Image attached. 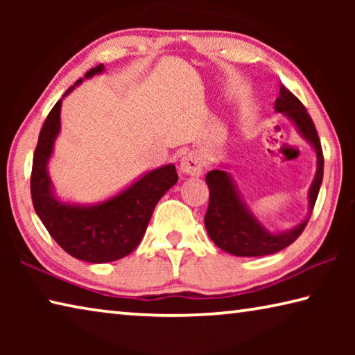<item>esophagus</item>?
Returning a JSON list of instances; mask_svg holds the SVG:
<instances>
[{"instance_id": "esophagus-1", "label": "esophagus", "mask_w": 355, "mask_h": 355, "mask_svg": "<svg viewBox=\"0 0 355 355\" xmlns=\"http://www.w3.org/2000/svg\"><path fill=\"white\" fill-rule=\"evenodd\" d=\"M180 169L188 173V175H200L203 171V159L199 153L191 152L184 155L182 161H180Z\"/></svg>"}]
</instances>
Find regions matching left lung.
<instances>
[{
    "label": "left lung",
    "mask_w": 355,
    "mask_h": 355,
    "mask_svg": "<svg viewBox=\"0 0 355 355\" xmlns=\"http://www.w3.org/2000/svg\"><path fill=\"white\" fill-rule=\"evenodd\" d=\"M275 111L285 112L296 123L305 139L310 141L316 150L318 171L309 194L310 214L302 224L291 228V230L279 233V235L269 233L258 224L257 219L239 200L230 175L219 169L209 171L207 173V184L209 189V202L205 214L207 232L218 248L236 257L271 255L296 241L300 233L304 232V228L307 227L322 183L324 156L321 141L313 120H311L305 106L285 86H280V94L275 100Z\"/></svg>",
    "instance_id": "left-lung-1"
}]
</instances>
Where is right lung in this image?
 <instances>
[{
    "instance_id": "add662e5",
    "label": "right lung",
    "mask_w": 355,
    "mask_h": 355,
    "mask_svg": "<svg viewBox=\"0 0 355 355\" xmlns=\"http://www.w3.org/2000/svg\"><path fill=\"white\" fill-rule=\"evenodd\" d=\"M101 70L103 65L100 64L89 70L86 78ZM61 103L62 100H59L46 116L35 146L31 172L34 209L51 238L69 255L89 263L120 260L137 248L156 203L178 182L175 166L169 164L148 172L128 189L100 205L83 208L58 202L51 194L46 163L61 127Z\"/></svg>"
}]
</instances>
